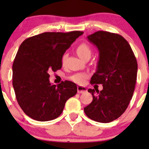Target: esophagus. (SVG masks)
<instances>
[{"label": "esophagus", "instance_id": "obj_1", "mask_svg": "<svg viewBox=\"0 0 149 149\" xmlns=\"http://www.w3.org/2000/svg\"><path fill=\"white\" fill-rule=\"evenodd\" d=\"M77 91H78L79 93H85L87 91V88L85 87H83V86H80V85H79L78 87H77Z\"/></svg>", "mask_w": 149, "mask_h": 149}]
</instances>
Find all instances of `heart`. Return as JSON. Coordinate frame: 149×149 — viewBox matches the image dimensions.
<instances>
[{"instance_id": "1", "label": "heart", "mask_w": 149, "mask_h": 149, "mask_svg": "<svg viewBox=\"0 0 149 149\" xmlns=\"http://www.w3.org/2000/svg\"><path fill=\"white\" fill-rule=\"evenodd\" d=\"M77 54L78 56L80 57L83 60H85L87 58H90L91 56V49L88 45L86 43H81L77 47L76 49ZM67 58V54H64L62 56V61L64 63L66 61ZM87 77H88V74L87 73H77L72 75L70 77V79L73 82L77 83L79 85H83L85 83V80H86Z\"/></svg>"}]
</instances>
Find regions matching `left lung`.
Here are the masks:
<instances>
[{
  "mask_svg": "<svg viewBox=\"0 0 149 149\" xmlns=\"http://www.w3.org/2000/svg\"><path fill=\"white\" fill-rule=\"evenodd\" d=\"M87 38L97 47L100 56L90 83L102 84L103 89H88L93 100L84 108V112L93 121L109 123L125 111L133 96L137 61L130 44L119 34L97 31Z\"/></svg>",
  "mask_w": 149,
  "mask_h": 149,
  "instance_id": "obj_1",
  "label": "left lung"
}]
</instances>
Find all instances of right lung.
<instances>
[{
  "instance_id": "obj_1",
  "label": "right lung",
  "mask_w": 149,
  "mask_h": 149,
  "mask_svg": "<svg viewBox=\"0 0 149 149\" xmlns=\"http://www.w3.org/2000/svg\"><path fill=\"white\" fill-rule=\"evenodd\" d=\"M83 32H44L26 38L13 64V86L17 101L28 117L38 121L56 119L65 103L77 92L75 83L49 82L50 72L62 68V58Z\"/></svg>"
}]
</instances>
